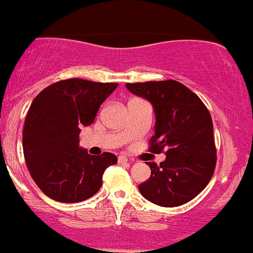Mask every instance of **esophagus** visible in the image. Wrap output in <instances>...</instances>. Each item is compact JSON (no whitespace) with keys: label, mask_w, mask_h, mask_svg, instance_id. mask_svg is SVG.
<instances>
[{"label":"esophagus","mask_w":253,"mask_h":253,"mask_svg":"<svg viewBox=\"0 0 253 253\" xmlns=\"http://www.w3.org/2000/svg\"><path fill=\"white\" fill-rule=\"evenodd\" d=\"M127 161H129V160H127V157L126 155L118 156V162L120 163H127Z\"/></svg>","instance_id":"1"}]
</instances>
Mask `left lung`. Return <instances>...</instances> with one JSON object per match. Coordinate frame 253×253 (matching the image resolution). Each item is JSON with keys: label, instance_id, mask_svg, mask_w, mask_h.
<instances>
[{"label": "left lung", "instance_id": "8db88e82", "mask_svg": "<svg viewBox=\"0 0 253 253\" xmlns=\"http://www.w3.org/2000/svg\"><path fill=\"white\" fill-rule=\"evenodd\" d=\"M126 86L153 105L156 123L149 151H165L167 156L160 166L147 162L151 175L138 186L139 192L162 207L188 203L209 185L214 173L216 150L210 111L194 92L176 80Z\"/></svg>", "mask_w": 253, "mask_h": 253}]
</instances>
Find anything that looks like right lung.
<instances>
[{
    "label": "right lung",
    "mask_w": 253,
    "mask_h": 253,
    "mask_svg": "<svg viewBox=\"0 0 253 253\" xmlns=\"http://www.w3.org/2000/svg\"><path fill=\"white\" fill-rule=\"evenodd\" d=\"M117 83L66 79L47 86L33 100L22 132L23 155L31 176L47 197L59 203H80L102 187L111 153L90 155L79 147L80 127L94 122Z\"/></svg>",
    "instance_id": "right-lung-1"
}]
</instances>
